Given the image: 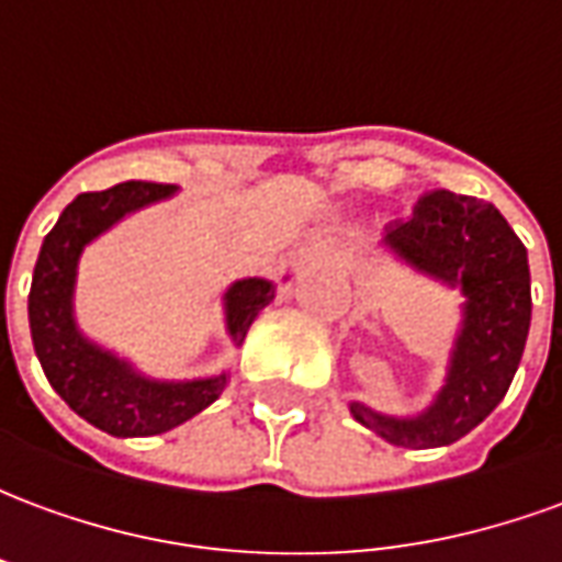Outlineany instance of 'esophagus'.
Masks as SVG:
<instances>
[{"label":"esophagus","instance_id":"obj_1","mask_svg":"<svg viewBox=\"0 0 562 562\" xmlns=\"http://www.w3.org/2000/svg\"><path fill=\"white\" fill-rule=\"evenodd\" d=\"M337 256V249L330 240H310L306 246H301L297 252H294V261L292 268L294 270H306V268H318V265H328L330 258Z\"/></svg>","mask_w":562,"mask_h":562}]
</instances>
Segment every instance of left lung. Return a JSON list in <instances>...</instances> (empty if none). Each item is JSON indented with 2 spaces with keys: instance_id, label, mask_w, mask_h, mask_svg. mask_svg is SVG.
I'll return each mask as SVG.
<instances>
[{
  "instance_id": "left-lung-1",
  "label": "left lung",
  "mask_w": 562,
  "mask_h": 562,
  "mask_svg": "<svg viewBox=\"0 0 562 562\" xmlns=\"http://www.w3.org/2000/svg\"><path fill=\"white\" fill-rule=\"evenodd\" d=\"M382 252L460 292V322L446 379L424 409L385 415L349 401V413L391 446H451L494 413L515 379L532 316L527 249L494 204L436 189L418 201L413 220L385 234Z\"/></svg>"
}]
</instances>
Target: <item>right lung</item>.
I'll use <instances>...</instances> for the list:
<instances>
[{"label":"right lung","instance_id":"1","mask_svg":"<svg viewBox=\"0 0 562 562\" xmlns=\"http://www.w3.org/2000/svg\"><path fill=\"white\" fill-rule=\"evenodd\" d=\"M173 195L177 186L138 180L111 186L104 192H83L63 210L54 232L44 237L32 273L30 330L44 376L83 422L120 439L168 434L220 401L232 382V367L195 379L149 376L132 358L90 340L75 316L78 268L87 246L132 213ZM273 297L277 282L265 277L234 280L222 292L225 334L234 349L244 346L246 330Z\"/></svg>","mask_w":562,"mask_h":562}]
</instances>
